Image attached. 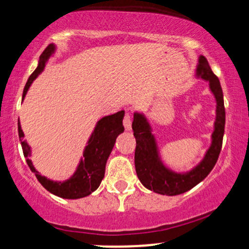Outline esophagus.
I'll return each mask as SVG.
<instances>
[{
    "mask_svg": "<svg viewBox=\"0 0 249 249\" xmlns=\"http://www.w3.org/2000/svg\"><path fill=\"white\" fill-rule=\"evenodd\" d=\"M123 124H124V127L126 131H131V117L128 113H126L124 117V121H123Z\"/></svg>",
    "mask_w": 249,
    "mask_h": 249,
    "instance_id": "obj_1",
    "label": "esophagus"
}]
</instances>
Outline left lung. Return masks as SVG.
<instances>
[{"label":"left lung","mask_w":249,"mask_h":249,"mask_svg":"<svg viewBox=\"0 0 249 249\" xmlns=\"http://www.w3.org/2000/svg\"><path fill=\"white\" fill-rule=\"evenodd\" d=\"M196 77L208 82V89L215 101V119L210 146L201 160L191 170L177 172L168 167L160 156V150L150 119L142 111H136L133 113L132 130L137 142L134 152L136 172L142 184L154 193L178 196L187 192L206 178L219 158L225 132V105L221 85L204 56H199L198 58Z\"/></svg>","instance_id":"left-lung-1"}]
</instances>
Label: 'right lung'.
<instances>
[{
  "label": "right lung",
  "instance_id": "add662e5",
  "mask_svg": "<svg viewBox=\"0 0 249 249\" xmlns=\"http://www.w3.org/2000/svg\"><path fill=\"white\" fill-rule=\"evenodd\" d=\"M56 44L51 43L47 47V49L43 51L39 57L38 65L31 73L28 79L23 90L22 101L25 98L28 90L33 84V82L38 77L44 70L45 65L50 57H53L56 53ZM124 111H118L111 116H105L96 123V126L89 137L87 145L83 150V156L79 159L76 171L72 176L63 181L51 180L47 177L42 176L34 166L31 161V147L27 141H24V133L21 127V123L18 119V137L21 141L23 154L27 160L28 166L30 167L31 172L35 173L37 180L41 182V185L50 193L55 194L63 199H81L84 196H90L93 191L101 185L105 174V166L107 161L110 157L112 148L115 146L117 137L124 132L123 126V119H124Z\"/></svg>",
  "mask_w": 249,
  "mask_h": 249
}]
</instances>
